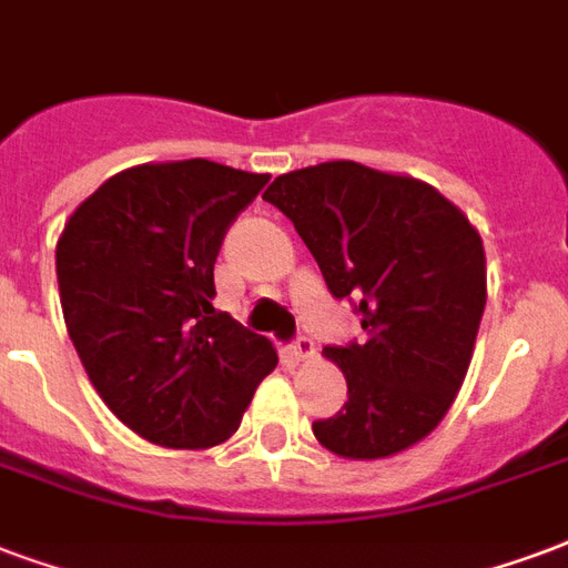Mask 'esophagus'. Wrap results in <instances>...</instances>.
<instances>
[{"instance_id":"1","label":"esophagus","mask_w":568,"mask_h":568,"mask_svg":"<svg viewBox=\"0 0 568 568\" xmlns=\"http://www.w3.org/2000/svg\"><path fill=\"white\" fill-rule=\"evenodd\" d=\"M287 356H290V359H293V362H308V359H314V341L305 338V335H302V338H296V341H293V344H290Z\"/></svg>"}]
</instances>
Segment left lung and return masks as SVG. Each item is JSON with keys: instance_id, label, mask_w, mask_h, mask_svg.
Here are the masks:
<instances>
[{"instance_id": "8db88e82", "label": "left lung", "mask_w": 568, "mask_h": 568, "mask_svg": "<svg viewBox=\"0 0 568 568\" xmlns=\"http://www.w3.org/2000/svg\"><path fill=\"white\" fill-rule=\"evenodd\" d=\"M317 260L335 300L356 302L365 341L326 347L347 404L314 422L320 446L377 462L425 440L470 368L488 300L479 230L422 179L356 161L284 173L263 194Z\"/></svg>"}]
</instances>
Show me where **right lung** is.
<instances>
[{
    "instance_id": "add662e5",
    "label": "right lung",
    "mask_w": 568,
    "mask_h": 568,
    "mask_svg": "<svg viewBox=\"0 0 568 568\" xmlns=\"http://www.w3.org/2000/svg\"><path fill=\"white\" fill-rule=\"evenodd\" d=\"M266 182L206 158L140 164L89 194L59 236L77 356L113 416L155 446L230 440L278 365L272 341L212 308L224 233Z\"/></svg>"
}]
</instances>
